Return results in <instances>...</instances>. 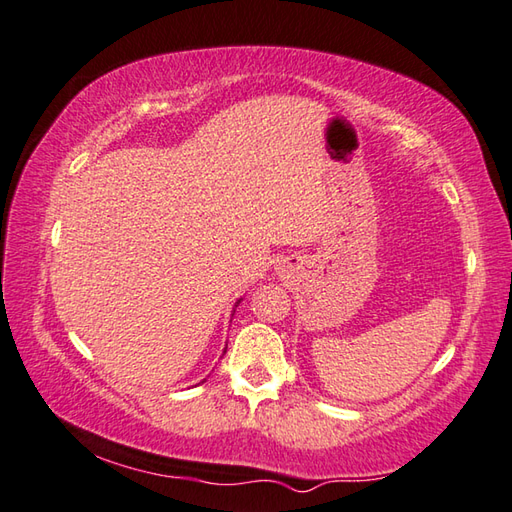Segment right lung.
<instances>
[{
  "mask_svg": "<svg viewBox=\"0 0 512 512\" xmlns=\"http://www.w3.org/2000/svg\"><path fill=\"white\" fill-rule=\"evenodd\" d=\"M239 301H242V299H237V303H239ZM237 303H235V306H237Z\"/></svg>",
  "mask_w": 512,
  "mask_h": 512,
  "instance_id": "right-lung-1",
  "label": "right lung"
}]
</instances>
